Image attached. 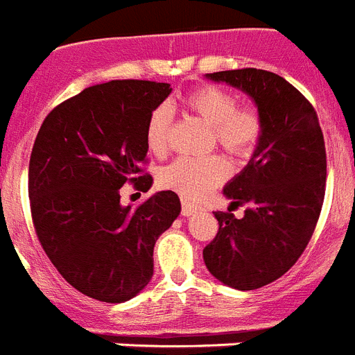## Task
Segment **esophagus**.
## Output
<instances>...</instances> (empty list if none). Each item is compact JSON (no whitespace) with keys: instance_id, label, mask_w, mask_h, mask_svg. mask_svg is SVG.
I'll use <instances>...</instances> for the list:
<instances>
[{"instance_id":"obj_1","label":"esophagus","mask_w":355,"mask_h":355,"mask_svg":"<svg viewBox=\"0 0 355 355\" xmlns=\"http://www.w3.org/2000/svg\"><path fill=\"white\" fill-rule=\"evenodd\" d=\"M199 208L193 207L192 202H189V201H183V205H181V215H184V217H189V215L196 214Z\"/></svg>"}]
</instances>
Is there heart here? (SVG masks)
Wrapping results in <instances>:
<instances>
[{"label":"heart","mask_w":355,"mask_h":355,"mask_svg":"<svg viewBox=\"0 0 355 355\" xmlns=\"http://www.w3.org/2000/svg\"><path fill=\"white\" fill-rule=\"evenodd\" d=\"M183 109L210 125V145H217L235 159H246L255 153L262 135V114L251 105H237L232 91L215 84L193 87L181 100ZM172 129V114L165 105H157L148 114L145 125V144L156 156L166 153ZM228 174V166L220 156L178 157L159 172L163 189L174 190L181 198L198 201L207 196Z\"/></svg>","instance_id":"1"}]
</instances>
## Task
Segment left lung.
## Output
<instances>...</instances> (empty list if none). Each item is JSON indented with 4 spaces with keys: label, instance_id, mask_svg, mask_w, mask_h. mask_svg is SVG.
<instances>
[{
    "label": "left lung",
    "instance_id": "obj_1",
    "mask_svg": "<svg viewBox=\"0 0 355 355\" xmlns=\"http://www.w3.org/2000/svg\"><path fill=\"white\" fill-rule=\"evenodd\" d=\"M246 91L264 120L248 166L224 189L228 211H214L219 232L202 250L208 271L241 291L286 275L313 237L327 183V153L313 104L280 75L257 68L208 73ZM246 206L237 220L233 207Z\"/></svg>",
    "mask_w": 355,
    "mask_h": 355
}]
</instances>
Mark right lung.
Segmentation results:
<instances>
[{
  "mask_svg": "<svg viewBox=\"0 0 355 355\" xmlns=\"http://www.w3.org/2000/svg\"><path fill=\"white\" fill-rule=\"evenodd\" d=\"M171 84L111 80L86 87L44 118L28 166L32 223L42 250L69 286L122 304L153 278L154 244L181 211L178 193L156 192L136 208L120 189L147 192L148 114Z\"/></svg>",
  "mask_w": 355,
  "mask_h": 355,
  "instance_id": "right-lung-1",
  "label": "right lung"
}]
</instances>
